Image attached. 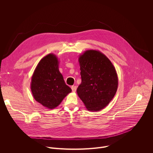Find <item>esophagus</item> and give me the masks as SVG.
Listing matches in <instances>:
<instances>
[{"label":"esophagus","instance_id":"esophagus-1","mask_svg":"<svg viewBox=\"0 0 153 153\" xmlns=\"http://www.w3.org/2000/svg\"><path fill=\"white\" fill-rule=\"evenodd\" d=\"M76 89H77V88H76V86H71V90H72L73 92H76Z\"/></svg>","mask_w":153,"mask_h":153}]
</instances>
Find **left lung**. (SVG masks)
<instances>
[{
  "label": "left lung",
  "instance_id": "1",
  "mask_svg": "<svg viewBox=\"0 0 153 153\" xmlns=\"http://www.w3.org/2000/svg\"><path fill=\"white\" fill-rule=\"evenodd\" d=\"M82 82L77 89L79 98L86 108L99 111L115 96L118 77L114 65L98 50L85 51L79 57Z\"/></svg>",
  "mask_w": 153,
  "mask_h": 153
}]
</instances>
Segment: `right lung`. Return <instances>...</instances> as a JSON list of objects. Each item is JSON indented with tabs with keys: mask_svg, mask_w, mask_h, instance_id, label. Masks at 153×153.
Masks as SVG:
<instances>
[{
	"mask_svg": "<svg viewBox=\"0 0 153 153\" xmlns=\"http://www.w3.org/2000/svg\"><path fill=\"white\" fill-rule=\"evenodd\" d=\"M59 64L57 57L49 54L40 60L31 77L30 87L34 99L48 109L59 106L72 91L65 84Z\"/></svg>",
	"mask_w": 153,
	"mask_h": 153,
	"instance_id": "obj_1",
	"label": "right lung"
}]
</instances>
